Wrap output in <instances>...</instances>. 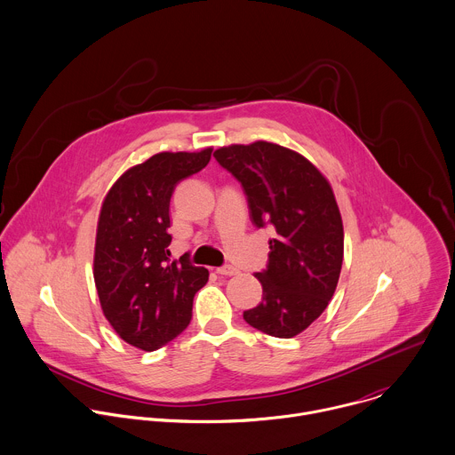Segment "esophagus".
Returning <instances> with one entry per match:
<instances>
[{"label":"esophagus","mask_w":455,"mask_h":455,"mask_svg":"<svg viewBox=\"0 0 455 455\" xmlns=\"http://www.w3.org/2000/svg\"><path fill=\"white\" fill-rule=\"evenodd\" d=\"M216 273L221 276H234V275H237V269L234 266H223V267H218Z\"/></svg>","instance_id":"1"}]
</instances>
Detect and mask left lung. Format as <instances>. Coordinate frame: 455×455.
I'll list each match as a JSON object with an SVG mask.
<instances>
[{"label": "left lung", "instance_id": "1", "mask_svg": "<svg viewBox=\"0 0 455 455\" xmlns=\"http://www.w3.org/2000/svg\"><path fill=\"white\" fill-rule=\"evenodd\" d=\"M214 157L243 184L251 221L276 232L267 267L255 275L262 301L243 317L292 339L326 310L340 278L344 225L331 184L299 152L264 140L220 147Z\"/></svg>", "mask_w": 455, "mask_h": 455}]
</instances>
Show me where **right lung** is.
I'll return each mask as SVG.
<instances>
[{"mask_svg": "<svg viewBox=\"0 0 455 455\" xmlns=\"http://www.w3.org/2000/svg\"><path fill=\"white\" fill-rule=\"evenodd\" d=\"M212 147L159 152L125 170L106 193L95 234L93 280L104 317L127 344L156 351L180 335L205 267L170 260V198L175 186L207 166Z\"/></svg>", "mask_w": 455, "mask_h": 455, "instance_id": "add662e5", "label": "right lung"}]
</instances>
